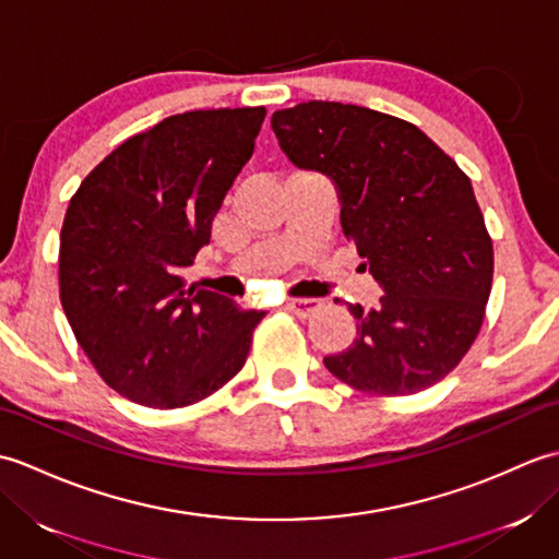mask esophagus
Listing matches in <instances>:
<instances>
[{"mask_svg": "<svg viewBox=\"0 0 559 559\" xmlns=\"http://www.w3.org/2000/svg\"><path fill=\"white\" fill-rule=\"evenodd\" d=\"M319 307H322V300H314V298H300V300L288 302V310L298 317H310L319 310Z\"/></svg>", "mask_w": 559, "mask_h": 559, "instance_id": "obj_1", "label": "esophagus"}]
</instances>
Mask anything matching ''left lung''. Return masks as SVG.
Listing matches in <instances>:
<instances>
[{
  "instance_id": "8db88e82",
  "label": "left lung",
  "mask_w": 559,
  "mask_h": 559,
  "mask_svg": "<svg viewBox=\"0 0 559 559\" xmlns=\"http://www.w3.org/2000/svg\"><path fill=\"white\" fill-rule=\"evenodd\" d=\"M271 127L298 168L336 182L343 235L384 290L374 307L348 305L358 336L326 370L372 396L437 384L478 338L492 290V237L468 175L415 124L360 105L300 103Z\"/></svg>"
}]
</instances>
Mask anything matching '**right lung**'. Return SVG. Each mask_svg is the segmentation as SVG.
I'll list each match as a JSON object with an SVG mask.
<instances>
[{
  "mask_svg": "<svg viewBox=\"0 0 559 559\" xmlns=\"http://www.w3.org/2000/svg\"><path fill=\"white\" fill-rule=\"evenodd\" d=\"M266 108L165 117L105 156L59 233V300L103 382L148 408H185L242 370L266 312L187 286Z\"/></svg>",
  "mask_w": 559,
  "mask_h": 559,
  "instance_id": "add662e5",
  "label": "right lung"
}]
</instances>
